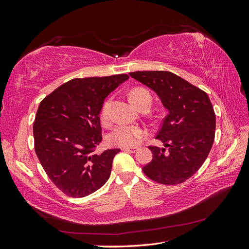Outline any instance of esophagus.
Masks as SVG:
<instances>
[{"label":"esophagus","instance_id":"1","mask_svg":"<svg viewBox=\"0 0 249 249\" xmlns=\"http://www.w3.org/2000/svg\"><path fill=\"white\" fill-rule=\"evenodd\" d=\"M122 151H125V152H136V149H130V147H122Z\"/></svg>","mask_w":249,"mask_h":249}]
</instances>
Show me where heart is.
<instances>
[{
  "label": "heart",
  "instance_id": "obj_1",
  "mask_svg": "<svg viewBox=\"0 0 249 249\" xmlns=\"http://www.w3.org/2000/svg\"><path fill=\"white\" fill-rule=\"evenodd\" d=\"M129 99L137 108L144 103H151V94L143 88H135L129 92ZM111 100L108 99L103 104L100 109V120L104 124L108 123ZM146 137V130L139 126L120 125L111 131L108 136V142L111 145L122 147H134Z\"/></svg>",
  "mask_w": 249,
  "mask_h": 249
}]
</instances>
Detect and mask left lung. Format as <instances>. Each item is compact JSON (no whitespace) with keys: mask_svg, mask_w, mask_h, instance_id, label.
I'll use <instances>...</instances> for the list:
<instances>
[{"mask_svg":"<svg viewBox=\"0 0 249 249\" xmlns=\"http://www.w3.org/2000/svg\"><path fill=\"white\" fill-rule=\"evenodd\" d=\"M129 75L153 89L168 110L156 135L165 147L149 146L153 160L142 171L160 184L185 182L203 165L214 142L216 118L208 94L170 71Z\"/></svg>","mask_w":249,"mask_h":249,"instance_id":"1","label":"left lung"}]
</instances>
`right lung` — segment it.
<instances>
[{
	"label": "right lung",
	"instance_id": "1",
	"mask_svg": "<svg viewBox=\"0 0 249 249\" xmlns=\"http://www.w3.org/2000/svg\"><path fill=\"white\" fill-rule=\"evenodd\" d=\"M125 73L76 78L62 84L39 104L33 125L36 155L55 186L82 198L108 181L120 149L94 153L102 141L100 109Z\"/></svg>",
	"mask_w": 249,
	"mask_h": 249
}]
</instances>
